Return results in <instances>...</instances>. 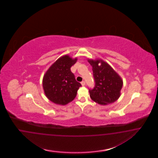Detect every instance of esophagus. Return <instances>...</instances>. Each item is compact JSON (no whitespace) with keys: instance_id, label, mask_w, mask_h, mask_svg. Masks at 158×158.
Wrapping results in <instances>:
<instances>
[{"instance_id":"obj_1","label":"esophagus","mask_w":158,"mask_h":158,"mask_svg":"<svg viewBox=\"0 0 158 158\" xmlns=\"http://www.w3.org/2000/svg\"><path fill=\"white\" fill-rule=\"evenodd\" d=\"M81 85L82 86H85V85H86V83H85V81H82L81 82Z\"/></svg>"}]
</instances>
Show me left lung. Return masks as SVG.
Here are the masks:
<instances>
[{
	"mask_svg": "<svg viewBox=\"0 0 158 158\" xmlns=\"http://www.w3.org/2000/svg\"><path fill=\"white\" fill-rule=\"evenodd\" d=\"M92 66L95 85L89 89L91 99L100 105L114 102L120 96L123 81L110 65L102 60H88ZM100 63L101 65H99Z\"/></svg>",
	"mask_w": 158,
	"mask_h": 158,
	"instance_id": "left-lung-1",
	"label": "left lung"
}]
</instances>
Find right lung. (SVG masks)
Wrapping results in <instances>:
<instances>
[{
	"label": "right lung",
	"instance_id": "add662e5",
	"mask_svg": "<svg viewBox=\"0 0 158 158\" xmlns=\"http://www.w3.org/2000/svg\"><path fill=\"white\" fill-rule=\"evenodd\" d=\"M65 55L59 58L44 74L43 87L49 100L59 105H64L76 97L77 91L81 86L77 81L71 71V67L77 62Z\"/></svg>",
	"mask_w": 158,
	"mask_h": 158
}]
</instances>
